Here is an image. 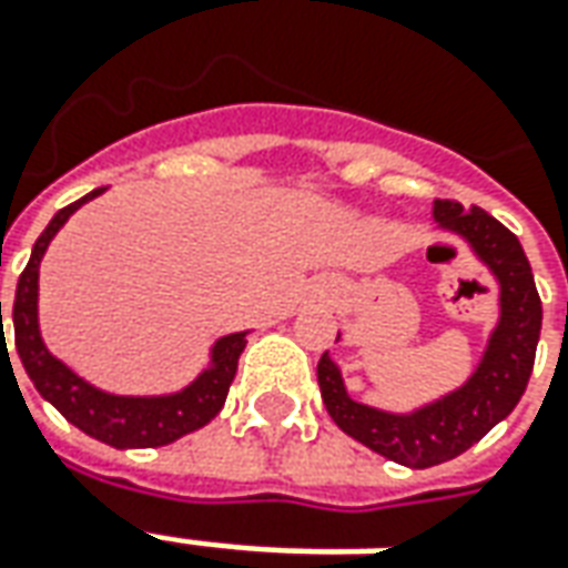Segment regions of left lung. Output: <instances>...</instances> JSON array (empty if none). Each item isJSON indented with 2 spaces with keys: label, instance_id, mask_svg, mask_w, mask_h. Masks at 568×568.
<instances>
[{
  "label": "left lung",
  "instance_id": "1",
  "mask_svg": "<svg viewBox=\"0 0 568 568\" xmlns=\"http://www.w3.org/2000/svg\"><path fill=\"white\" fill-rule=\"evenodd\" d=\"M432 214L442 230L460 235L500 285V316L476 373L426 407L388 414L348 395L342 369L329 354L316 364L320 395L335 426L354 442L410 469L460 457L500 419H507L526 392L541 338V298L519 239L481 207H463L450 199H438Z\"/></svg>",
  "mask_w": 568,
  "mask_h": 568
}]
</instances>
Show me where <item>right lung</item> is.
<instances>
[{
    "instance_id": "right-lung-1",
    "label": "right lung",
    "mask_w": 568,
    "mask_h": 568,
    "mask_svg": "<svg viewBox=\"0 0 568 568\" xmlns=\"http://www.w3.org/2000/svg\"><path fill=\"white\" fill-rule=\"evenodd\" d=\"M105 189H92L90 195H83L80 202L61 207L55 217L49 220V226L42 230L40 239H37L33 254H30L24 273L18 280V292H14V311H11L14 348H18V357H21L30 382L37 385V392L80 432H87V435L111 447H121V450L123 447L171 445V442L183 438L189 432L207 426L220 414V407L226 400V392H230V382L235 379L239 354L245 351V333L217 338L214 348H211V366L202 369L195 376V382H189L183 392H173V395H111V392H102V388H95L87 379H80L73 369H68L58 357H52L49 348H45V342H42L40 316H37L42 254H45L49 242L55 239V233L68 223L73 211L80 204L92 202ZM2 342H6V333H2Z\"/></svg>"
}]
</instances>
